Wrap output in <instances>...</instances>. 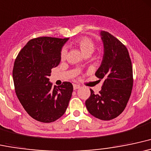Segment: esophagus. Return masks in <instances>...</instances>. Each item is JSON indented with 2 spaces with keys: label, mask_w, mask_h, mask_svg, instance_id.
<instances>
[{
  "label": "esophagus",
  "mask_w": 151,
  "mask_h": 151,
  "mask_svg": "<svg viewBox=\"0 0 151 151\" xmlns=\"http://www.w3.org/2000/svg\"><path fill=\"white\" fill-rule=\"evenodd\" d=\"M81 86L80 85H78V84H73V89L74 90H77L78 88H80Z\"/></svg>",
  "instance_id": "obj_1"
}]
</instances>
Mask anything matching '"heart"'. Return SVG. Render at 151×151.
Returning a JSON list of instances; mask_svg holds the SVG:
<instances>
[{
    "label": "heart",
    "mask_w": 151,
    "mask_h": 151,
    "mask_svg": "<svg viewBox=\"0 0 151 151\" xmlns=\"http://www.w3.org/2000/svg\"><path fill=\"white\" fill-rule=\"evenodd\" d=\"M73 45L77 46L78 48L81 50L82 53L86 56V55H90L93 53L95 50V43L93 40L88 37H81V38L76 39L73 42ZM65 55H66V51L65 49H63L60 52V58L62 60L65 59Z\"/></svg>",
    "instance_id": "b5f03b06"
}]
</instances>
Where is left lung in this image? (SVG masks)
<instances>
[{
	"label": "left lung",
	"mask_w": 151,
	"mask_h": 151,
	"mask_svg": "<svg viewBox=\"0 0 151 151\" xmlns=\"http://www.w3.org/2000/svg\"><path fill=\"white\" fill-rule=\"evenodd\" d=\"M104 54L96 76L103 79L102 88L86 100L88 112L98 119L110 121L124 111L133 84L132 63L126 45L106 31L101 32Z\"/></svg>",
	"instance_id": "obj_1"
}]
</instances>
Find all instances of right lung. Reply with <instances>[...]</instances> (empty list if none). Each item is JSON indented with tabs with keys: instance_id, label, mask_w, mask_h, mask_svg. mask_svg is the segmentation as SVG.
<instances>
[{
	"instance_id": "add662e5",
	"label": "right lung",
	"mask_w": 151,
	"mask_h": 151,
	"mask_svg": "<svg viewBox=\"0 0 151 151\" xmlns=\"http://www.w3.org/2000/svg\"><path fill=\"white\" fill-rule=\"evenodd\" d=\"M68 38L38 37L30 40L15 60L13 78L15 91L28 114L42 123H51L66 111L72 96L70 82L53 87L51 70L60 62L62 47Z\"/></svg>"
}]
</instances>
